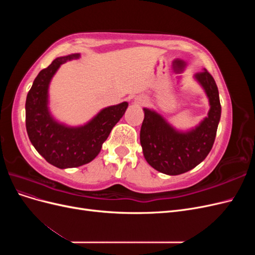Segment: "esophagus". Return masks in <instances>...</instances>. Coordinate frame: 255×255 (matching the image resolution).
I'll return each instance as SVG.
<instances>
[{
    "label": "esophagus",
    "instance_id": "esophagus-1",
    "mask_svg": "<svg viewBox=\"0 0 255 255\" xmlns=\"http://www.w3.org/2000/svg\"><path fill=\"white\" fill-rule=\"evenodd\" d=\"M146 101H148V100H146L145 97H142V96H139L135 99V103L138 105H143L146 103Z\"/></svg>",
    "mask_w": 255,
    "mask_h": 255
}]
</instances>
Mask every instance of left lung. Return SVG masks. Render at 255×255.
Wrapping results in <instances>:
<instances>
[{
	"label": "left lung",
	"mask_w": 255,
	"mask_h": 255,
	"mask_svg": "<svg viewBox=\"0 0 255 255\" xmlns=\"http://www.w3.org/2000/svg\"><path fill=\"white\" fill-rule=\"evenodd\" d=\"M210 102V111L195 128L181 132L155 111L143 109L140 143L148 164L157 171L177 175L191 170L205 159L213 148L221 116L219 92L206 69L195 75Z\"/></svg>",
	"instance_id": "obj_1"
}]
</instances>
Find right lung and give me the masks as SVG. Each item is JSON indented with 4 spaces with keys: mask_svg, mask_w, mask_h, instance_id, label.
Here are the masks:
<instances>
[{
    "mask_svg": "<svg viewBox=\"0 0 255 255\" xmlns=\"http://www.w3.org/2000/svg\"><path fill=\"white\" fill-rule=\"evenodd\" d=\"M80 54L57 57L41 70L29 89L25 102V125L30 142L37 152L60 169L88 164L101 151L111 130L125 115L128 103L105 107L86 125L67 127L57 122L49 111V86L58 68Z\"/></svg>",
    "mask_w": 255,
    "mask_h": 255,
    "instance_id": "obj_1",
    "label": "right lung"
}]
</instances>
